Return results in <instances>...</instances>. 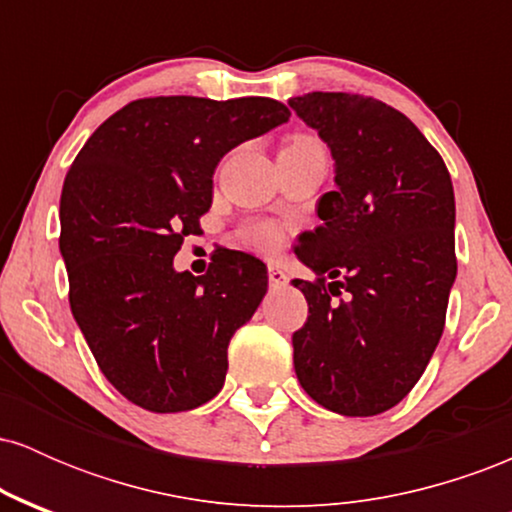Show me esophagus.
<instances>
[{
	"instance_id": "esophagus-1",
	"label": "esophagus",
	"mask_w": 512,
	"mask_h": 512,
	"mask_svg": "<svg viewBox=\"0 0 512 512\" xmlns=\"http://www.w3.org/2000/svg\"><path fill=\"white\" fill-rule=\"evenodd\" d=\"M267 276H269V284H272V286L286 284V274L281 272L279 264H267Z\"/></svg>"
}]
</instances>
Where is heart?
Listing matches in <instances>:
<instances>
[{
    "instance_id": "obj_1",
    "label": "heart",
    "mask_w": 512,
    "mask_h": 512,
    "mask_svg": "<svg viewBox=\"0 0 512 512\" xmlns=\"http://www.w3.org/2000/svg\"><path fill=\"white\" fill-rule=\"evenodd\" d=\"M313 144L317 142L313 137H308V134H296V137L289 139V144H286L284 149H303V146ZM281 238H284V233H281V228L276 226L274 221H252L243 228V233H240V240H243L248 248L264 252V255H269V252L279 248Z\"/></svg>"
}]
</instances>
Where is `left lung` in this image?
I'll list each match as a JSON object with an SVG mask.
<instances>
[{
  "label": "left lung",
  "instance_id": "8db88e82",
  "mask_svg": "<svg viewBox=\"0 0 512 512\" xmlns=\"http://www.w3.org/2000/svg\"><path fill=\"white\" fill-rule=\"evenodd\" d=\"M334 158L322 226L298 238L315 272L293 279L308 320L293 332L298 383L342 416L392 409L419 383L455 284V192L419 127L375 98L313 91L291 98Z\"/></svg>",
  "mask_w": 512,
  "mask_h": 512
}]
</instances>
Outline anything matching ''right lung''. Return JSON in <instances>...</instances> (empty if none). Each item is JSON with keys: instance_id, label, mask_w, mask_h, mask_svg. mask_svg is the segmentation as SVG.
I'll return each mask as SVG.
<instances>
[{"instance_id": "obj_1", "label": "right lung", "mask_w": 512, "mask_h": 512, "mask_svg": "<svg viewBox=\"0 0 512 512\" xmlns=\"http://www.w3.org/2000/svg\"><path fill=\"white\" fill-rule=\"evenodd\" d=\"M291 117L272 98H139L88 137L64 178L60 252L69 305L110 385L173 414L219 395L228 342L267 293V267L219 250L207 274L175 272L211 207L214 170Z\"/></svg>"}]
</instances>
